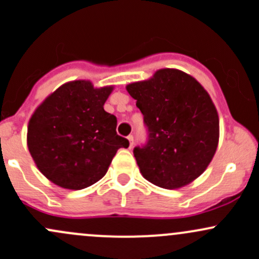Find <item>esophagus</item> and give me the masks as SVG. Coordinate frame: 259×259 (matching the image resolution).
<instances>
[{
  "mask_svg": "<svg viewBox=\"0 0 259 259\" xmlns=\"http://www.w3.org/2000/svg\"><path fill=\"white\" fill-rule=\"evenodd\" d=\"M127 140H129V148L132 149L133 146H134V137H133V135H129V137H127Z\"/></svg>",
  "mask_w": 259,
  "mask_h": 259,
  "instance_id": "34e87169",
  "label": "esophagus"
}]
</instances>
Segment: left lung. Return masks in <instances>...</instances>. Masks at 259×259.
<instances>
[{
	"label": "left lung",
	"mask_w": 259,
	"mask_h": 259,
	"mask_svg": "<svg viewBox=\"0 0 259 259\" xmlns=\"http://www.w3.org/2000/svg\"><path fill=\"white\" fill-rule=\"evenodd\" d=\"M149 130L134 156L151 184L175 190L191 184L213 159L220 139L217 109L192 75L164 68L146 80L126 85Z\"/></svg>",
	"instance_id": "1"
}]
</instances>
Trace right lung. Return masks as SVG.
I'll list each match as a JSON object with an SVG mask.
<instances>
[{
    "instance_id": "1",
    "label": "right lung",
    "mask_w": 259,
    "mask_h": 259,
    "mask_svg": "<svg viewBox=\"0 0 259 259\" xmlns=\"http://www.w3.org/2000/svg\"><path fill=\"white\" fill-rule=\"evenodd\" d=\"M114 85L91 80L64 83L32 114L27 146L38 170L57 186L81 190L107 174L118 149L129 141L116 134V118L104 110Z\"/></svg>"
}]
</instances>
